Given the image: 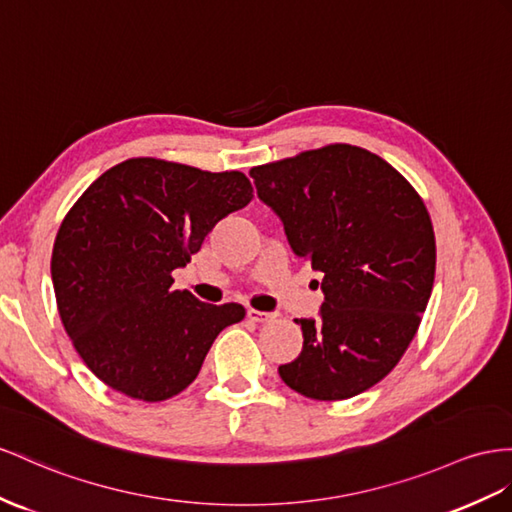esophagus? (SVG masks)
<instances>
[{"label":"esophagus","mask_w":512,"mask_h":512,"mask_svg":"<svg viewBox=\"0 0 512 512\" xmlns=\"http://www.w3.org/2000/svg\"><path fill=\"white\" fill-rule=\"evenodd\" d=\"M274 313H268V311H259V309H248V320H253L257 324H266V322H272Z\"/></svg>","instance_id":"esophagus-1"}]
</instances>
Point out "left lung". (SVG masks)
<instances>
[{
	"label": "left lung",
	"instance_id": "8db88e82",
	"mask_svg": "<svg viewBox=\"0 0 512 512\" xmlns=\"http://www.w3.org/2000/svg\"><path fill=\"white\" fill-rule=\"evenodd\" d=\"M294 253L322 272L318 320H296L303 352L279 368L311 400H346L396 368L435 283L437 244L422 196L383 157L326 144L251 168Z\"/></svg>",
	"mask_w": 512,
	"mask_h": 512
}]
</instances>
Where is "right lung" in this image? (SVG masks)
<instances>
[{"mask_svg": "<svg viewBox=\"0 0 512 512\" xmlns=\"http://www.w3.org/2000/svg\"><path fill=\"white\" fill-rule=\"evenodd\" d=\"M253 201L240 170L131 157L106 170L64 216L51 251L58 313L101 383L142 402L177 396L201 372L238 303L173 290L216 222Z\"/></svg>", "mask_w": 512, "mask_h": 512, "instance_id": "add662e5", "label": "right lung"}]
</instances>
